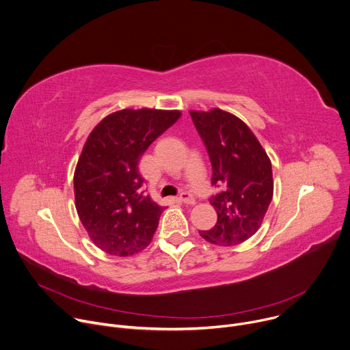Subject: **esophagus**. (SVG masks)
I'll use <instances>...</instances> for the list:
<instances>
[{
    "label": "esophagus",
    "mask_w": 350,
    "mask_h": 350,
    "mask_svg": "<svg viewBox=\"0 0 350 350\" xmlns=\"http://www.w3.org/2000/svg\"><path fill=\"white\" fill-rule=\"evenodd\" d=\"M180 201H183V202L187 204V205H193V204H195V198H193L189 192L183 191V192L180 193Z\"/></svg>",
    "instance_id": "34e87169"
}]
</instances>
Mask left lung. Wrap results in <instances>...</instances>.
I'll use <instances>...</instances> for the list:
<instances>
[{
  "instance_id": "8db88e82",
  "label": "left lung",
  "mask_w": 350,
  "mask_h": 350,
  "mask_svg": "<svg viewBox=\"0 0 350 350\" xmlns=\"http://www.w3.org/2000/svg\"><path fill=\"white\" fill-rule=\"evenodd\" d=\"M189 115L208 149L212 184L220 187L211 198L217 223L199 234L211 243L235 246L259 230L273 199L270 158L252 130L235 115L219 108Z\"/></svg>"
}]
</instances>
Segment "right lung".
<instances>
[{
  "mask_svg": "<svg viewBox=\"0 0 350 350\" xmlns=\"http://www.w3.org/2000/svg\"><path fill=\"white\" fill-rule=\"evenodd\" d=\"M180 111L122 109L90 133L75 170V201L81 224L104 252L131 256L152 241L165 206L141 185L138 162Z\"/></svg>",
  "mask_w": 350,
  "mask_h": 350,
  "instance_id": "1",
  "label": "right lung"
}]
</instances>
